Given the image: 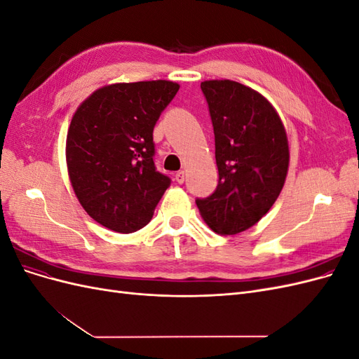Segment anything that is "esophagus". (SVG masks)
I'll list each match as a JSON object with an SVG mask.
<instances>
[{
    "mask_svg": "<svg viewBox=\"0 0 359 359\" xmlns=\"http://www.w3.org/2000/svg\"><path fill=\"white\" fill-rule=\"evenodd\" d=\"M175 181H177L178 184H182L184 181H186V173H184L182 170L177 172V173H175Z\"/></svg>",
    "mask_w": 359,
    "mask_h": 359,
    "instance_id": "34e87169",
    "label": "esophagus"
}]
</instances>
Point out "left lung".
I'll return each instance as SVG.
<instances>
[{"label": "left lung", "mask_w": 359, "mask_h": 359, "mask_svg": "<svg viewBox=\"0 0 359 359\" xmlns=\"http://www.w3.org/2000/svg\"><path fill=\"white\" fill-rule=\"evenodd\" d=\"M201 90L214 128L219 184L196 205L214 232L235 235L277 201L289 166L287 137L274 107L248 86L205 81Z\"/></svg>", "instance_id": "left-lung-1"}]
</instances>
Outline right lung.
I'll return each instance as SVG.
<instances>
[{
	"label": "right lung",
	"instance_id": "obj_1",
	"mask_svg": "<svg viewBox=\"0 0 359 359\" xmlns=\"http://www.w3.org/2000/svg\"><path fill=\"white\" fill-rule=\"evenodd\" d=\"M180 85L115 83L74 112L66 158L73 190L91 219L119 233L149 223L170 178L154 165L153 132Z\"/></svg>",
	"mask_w": 359,
	"mask_h": 359
}]
</instances>
